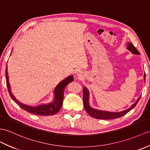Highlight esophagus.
I'll use <instances>...</instances> for the list:
<instances>
[{"instance_id":"1","label":"esophagus","mask_w":150,"mask_h":150,"mask_svg":"<svg viewBox=\"0 0 150 150\" xmlns=\"http://www.w3.org/2000/svg\"><path fill=\"white\" fill-rule=\"evenodd\" d=\"M77 78L78 79H80V78H81L82 77V74H81V72H78L77 73Z\"/></svg>"}]
</instances>
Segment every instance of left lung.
<instances>
[{"instance_id":"obj_1","label":"left lung","mask_w":150,"mask_h":150,"mask_svg":"<svg viewBox=\"0 0 150 150\" xmlns=\"http://www.w3.org/2000/svg\"><path fill=\"white\" fill-rule=\"evenodd\" d=\"M127 49L130 51L133 54H137L139 55V51L137 50V48H135L133 44L130 42L127 43ZM144 79L145 81L146 79V75L145 74L144 75ZM83 107H84V109L88 113L89 115H90L91 117L96 118V119L98 120H112V119H116V118L120 117L121 116H124V115L126 114L131 110L135 105H137L138 103L139 99L141 98V96L137 98V101L135 102L133 105H132L130 108H128V109L125 110L123 111H121V112H109V111H105V110H98L94 109L92 108L89 105V90L87 89L86 87L83 88Z\"/></svg>"}]
</instances>
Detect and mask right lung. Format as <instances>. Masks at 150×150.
Listing matches in <instances>:
<instances>
[{
  "label": "right lung",
  "mask_w": 150,
  "mask_h": 150,
  "mask_svg": "<svg viewBox=\"0 0 150 150\" xmlns=\"http://www.w3.org/2000/svg\"><path fill=\"white\" fill-rule=\"evenodd\" d=\"M11 54H10V55H11ZM6 79L7 87H8L10 96H11V98L15 101L17 105H18L22 109L26 110L28 112L36 115H39V116H52V115H54L57 113L60 110L62 105V102H63L64 91L66 86H67L69 83L74 81V76L70 75L66 78L65 79H64L63 81H62L61 82H59L54 89V100L52 102L48 103L47 104H41V105L33 107L26 105V104H24L22 102H19V101L13 95V93L11 91V86H10L9 82V76L7 65L6 68Z\"/></svg>",
  "instance_id": "add662e5"
}]
</instances>
